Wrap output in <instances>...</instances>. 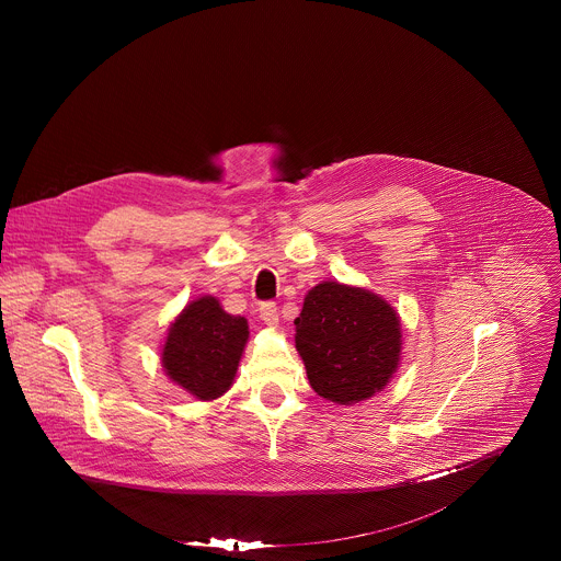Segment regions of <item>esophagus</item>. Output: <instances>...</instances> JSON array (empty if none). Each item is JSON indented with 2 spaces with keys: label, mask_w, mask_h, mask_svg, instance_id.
<instances>
[{
  "label": "esophagus",
  "mask_w": 561,
  "mask_h": 561,
  "mask_svg": "<svg viewBox=\"0 0 561 561\" xmlns=\"http://www.w3.org/2000/svg\"><path fill=\"white\" fill-rule=\"evenodd\" d=\"M259 313H261V320L265 321L267 325H276L278 323V309H276L274 302H263Z\"/></svg>",
  "instance_id": "obj_1"
}]
</instances>
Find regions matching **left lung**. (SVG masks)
<instances>
[{
    "label": "left lung",
    "instance_id": "8db88e82",
    "mask_svg": "<svg viewBox=\"0 0 561 561\" xmlns=\"http://www.w3.org/2000/svg\"><path fill=\"white\" fill-rule=\"evenodd\" d=\"M294 323L296 350L323 400H369L398 371L400 316L374 291L323 280L307 294Z\"/></svg>",
    "mask_w": 561,
    "mask_h": 561
}]
</instances>
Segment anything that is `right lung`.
Wrapping results in <instances>:
<instances>
[{
  "instance_id": "add662e5",
  "label": "right lung",
  "mask_w": 561,
  "mask_h": 561,
  "mask_svg": "<svg viewBox=\"0 0 561 561\" xmlns=\"http://www.w3.org/2000/svg\"><path fill=\"white\" fill-rule=\"evenodd\" d=\"M245 341V318L229 316L218 298L203 296L170 323L161 367L196 400H216L231 389Z\"/></svg>"
}]
</instances>
